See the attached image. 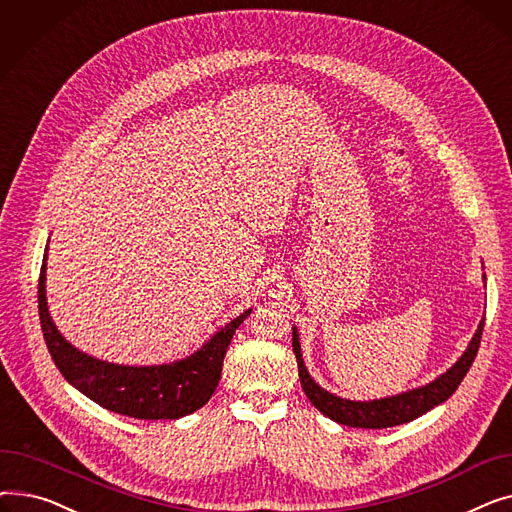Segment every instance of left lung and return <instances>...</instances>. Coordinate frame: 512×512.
Listing matches in <instances>:
<instances>
[{"label":"left lung","mask_w":512,"mask_h":512,"mask_svg":"<svg viewBox=\"0 0 512 512\" xmlns=\"http://www.w3.org/2000/svg\"><path fill=\"white\" fill-rule=\"evenodd\" d=\"M486 321V317H483ZM483 321L479 324L475 336L471 338L467 351L463 357L456 361L446 373H442L440 378L434 382H429L421 388L402 392L396 396L380 398V400H346L340 396L330 394L328 390L315 384V380L309 375L303 355H301V344H299V334L297 328H292V351L297 355V365H299V378L301 386L307 394V398L313 402V407L317 411L324 413L336 423L342 425H351V427H365V429H384L392 425H402L409 423L429 409L438 407L440 402L448 400L454 390L461 386L463 378L467 375L469 367L475 361V355L479 351V342H481V332H483Z\"/></svg>","instance_id":"1"}]
</instances>
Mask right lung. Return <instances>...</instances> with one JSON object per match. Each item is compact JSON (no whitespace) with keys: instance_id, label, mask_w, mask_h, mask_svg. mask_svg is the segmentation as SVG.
I'll return each mask as SVG.
<instances>
[{"instance_id":"right-lung-1","label":"right lung","mask_w":512,"mask_h":512,"mask_svg":"<svg viewBox=\"0 0 512 512\" xmlns=\"http://www.w3.org/2000/svg\"><path fill=\"white\" fill-rule=\"evenodd\" d=\"M47 251L39 276V319L49 355L64 378L99 407L134 419H178L201 409L218 388L228 344L251 313L245 311L215 332L201 348L170 365L130 367L80 353L53 324L45 299Z\"/></svg>"}]
</instances>
